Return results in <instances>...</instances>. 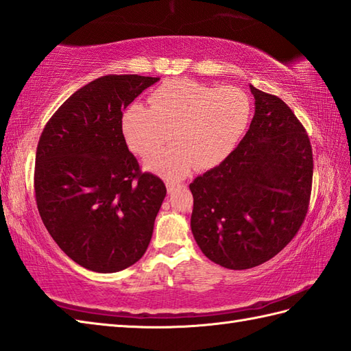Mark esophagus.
<instances>
[{"instance_id": "esophagus-1", "label": "esophagus", "mask_w": 351, "mask_h": 351, "mask_svg": "<svg viewBox=\"0 0 351 351\" xmlns=\"http://www.w3.org/2000/svg\"><path fill=\"white\" fill-rule=\"evenodd\" d=\"M166 187H167V191H169V193H171V191H175V189H176V187H181V185H180V184H176V182H167V184H166Z\"/></svg>"}]
</instances>
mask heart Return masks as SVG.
Returning <instances> with one entry per match:
<instances>
[{
    "mask_svg": "<svg viewBox=\"0 0 351 351\" xmlns=\"http://www.w3.org/2000/svg\"><path fill=\"white\" fill-rule=\"evenodd\" d=\"M252 101L237 87L169 80L149 93L147 107L132 104L121 116V134L134 154L146 156L172 134L176 145L147 156V170L169 180L195 166H217L247 130Z\"/></svg>",
    "mask_w": 351,
    "mask_h": 351,
    "instance_id": "obj_1",
    "label": "heart"
}]
</instances>
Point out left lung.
<instances>
[{"label":"left lung","mask_w":351,"mask_h":351,"mask_svg":"<svg viewBox=\"0 0 351 351\" xmlns=\"http://www.w3.org/2000/svg\"><path fill=\"white\" fill-rule=\"evenodd\" d=\"M250 128L217 167L190 184L191 232L204 255L245 270L278 255L308 214L314 158L299 119L280 98L250 86Z\"/></svg>","instance_id":"1"}]
</instances>
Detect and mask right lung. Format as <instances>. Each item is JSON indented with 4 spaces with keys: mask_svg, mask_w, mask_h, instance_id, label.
I'll list each match as a JSON object with an SVG mask.
<instances>
[{
    "mask_svg": "<svg viewBox=\"0 0 351 351\" xmlns=\"http://www.w3.org/2000/svg\"><path fill=\"white\" fill-rule=\"evenodd\" d=\"M158 80L96 78L66 99L42 131L37 210L58 247L87 270H125L151 243L167 190L158 176L140 170L121 134V116Z\"/></svg>",
    "mask_w": 351,
    "mask_h": 351,
    "instance_id": "right-lung-1",
    "label": "right lung"
}]
</instances>
